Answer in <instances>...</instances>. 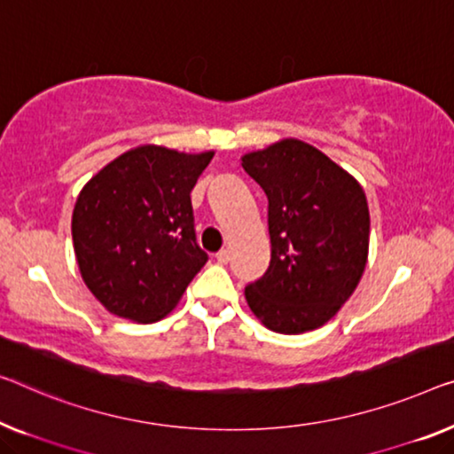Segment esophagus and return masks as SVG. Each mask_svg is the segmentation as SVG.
<instances>
[{"label":"esophagus","instance_id":"esophagus-1","mask_svg":"<svg viewBox=\"0 0 454 454\" xmlns=\"http://www.w3.org/2000/svg\"><path fill=\"white\" fill-rule=\"evenodd\" d=\"M215 261H218L220 265H226V262L230 261V253H228V250H226V248H222L220 253L215 254Z\"/></svg>","mask_w":454,"mask_h":454}]
</instances>
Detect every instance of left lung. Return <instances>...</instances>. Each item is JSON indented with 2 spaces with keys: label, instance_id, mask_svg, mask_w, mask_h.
<instances>
[{
  "label": "left lung",
  "instance_id": "left-lung-1",
  "mask_svg": "<svg viewBox=\"0 0 454 454\" xmlns=\"http://www.w3.org/2000/svg\"><path fill=\"white\" fill-rule=\"evenodd\" d=\"M267 200L270 262L245 287L250 312L279 334L333 320L369 256V206L361 184L316 146L283 138L242 154Z\"/></svg>",
  "mask_w": 454,
  "mask_h": 454
}]
</instances>
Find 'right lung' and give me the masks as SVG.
I'll return each instance as SVG.
<instances>
[{
	"instance_id": "1",
	"label": "right lung",
	"mask_w": 454,
	"mask_h": 454,
	"mask_svg": "<svg viewBox=\"0 0 454 454\" xmlns=\"http://www.w3.org/2000/svg\"><path fill=\"white\" fill-rule=\"evenodd\" d=\"M212 159L214 151L142 145L107 162L81 189L73 248L87 289L107 312L157 322L206 265L189 193Z\"/></svg>"
}]
</instances>
